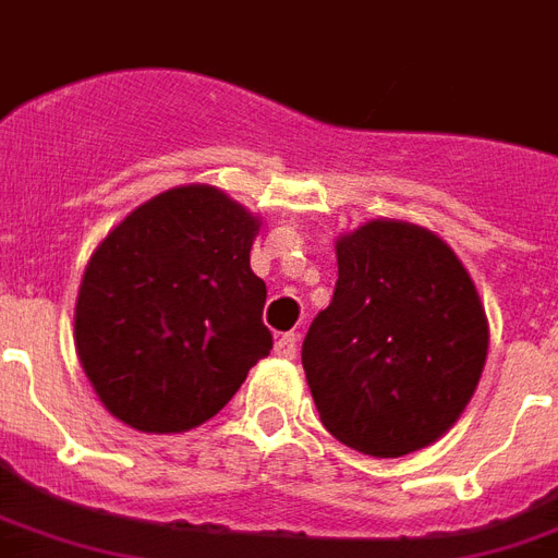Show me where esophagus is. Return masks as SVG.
I'll return each instance as SVG.
<instances>
[{
    "label": "esophagus",
    "mask_w": 558,
    "mask_h": 558,
    "mask_svg": "<svg viewBox=\"0 0 558 558\" xmlns=\"http://www.w3.org/2000/svg\"><path fill=\"white\" fill-rule=\"evenodd\" d=\"M275 354L283 356V360H292L298 354V336L295 333H283L275 339Z\"/></svg>",
    "instance_id": "1"
}]
</instances>
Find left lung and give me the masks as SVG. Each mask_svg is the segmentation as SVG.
I'll return each mask as SVG.
<instances>
[{
  "label": "left lung",
  "mask_w": 558,
  "mask_h": 558,
  "mask_svg": "<svg viewBox=\"0 0 558 558\" xmlns=\"http://www.w3.org/2000/svg\"><path fill=\"white\" fill-rule=\"evenodd\" d=\"M333 301L310 325L301 363L318 418L365 457L439 441L477 392L488 318L439 233L368 219L336 236Z\"/></svg>",
  "instance_id": "obj_1"
}]
</instances>
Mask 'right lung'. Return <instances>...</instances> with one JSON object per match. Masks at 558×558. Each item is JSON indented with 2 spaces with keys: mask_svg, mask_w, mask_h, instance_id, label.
<instances>
[{
  "mask_svg": "<svg viewBox=\"0 0 558 558\" xmlns=\"http://www.w3.org/2000/svg\"><path fill=\"white\" fill-rule=\"evenodd\" d=\"M263 219L210 184L172 186L113 225L84 269L75 351L105 410L140 433H186L271 351Z\"/></svg>",
  "mask_w": 558,
  "mask_h": 558,
  "instance_id": "1",
  "label": "right lung"
}]
</instances>
